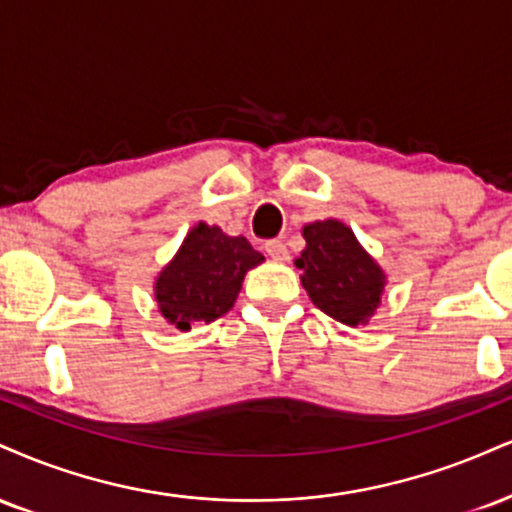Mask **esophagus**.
Returning <instances> with one entry per match:
<instances>
[{
    "label": "esophagus",
    "mask_w": 512,
    "mask_h": 512,
    "mask_svg": "<svg viewBox=\"0 0 512 512\" xmlns=\"http://www.w3.org/2000/svg\"><path fill=\"white\" fill-rule=\"evenodd\" d=\"M264 250H267V255L272 257L274 262H286L288 260V248H286V243H283V240H267V243H264Z\"/></svg>",
    "instance_id": "34e87169"
}]
</instances>
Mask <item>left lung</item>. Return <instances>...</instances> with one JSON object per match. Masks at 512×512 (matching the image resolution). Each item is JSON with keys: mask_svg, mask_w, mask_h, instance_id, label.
<instances>
[{"mask_svg": "<svg viewBox=\"0 0 512 512\" xmlns=\"http://www.w3.org/2000/svg\"><path fill=\"white\" fill-rule=\"evenodd\" d=\"M305 250L295 260L300 281L324 315L348 326H365L377 312L386 274L355 233L336 219L315 221L303 229Z\"/></svg>", "mask_w": 512, "mask_h": 512, "instance_id": "1", "label": "left lung"}]
</instances>
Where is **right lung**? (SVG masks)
Here are the masks:
<instances>
[{
    "instance_id": "1",
    "label": "right lung",
    "mask_w": 512,
    "mask_h": 512,
    "mask_svg": "<svg viewBox=\"0 0 512 512\" xmlns=\"http://www.w3.org/2000/svg\"><path fill=\"white\" fill-rule=\"evenodd\" d=\"M264 262L243 236H226L205 221L188 231L176 257L159 272L155 300L159 312L176 329L209 324L236 303L245 272Z\"/></svg>"
}]
</instances>
